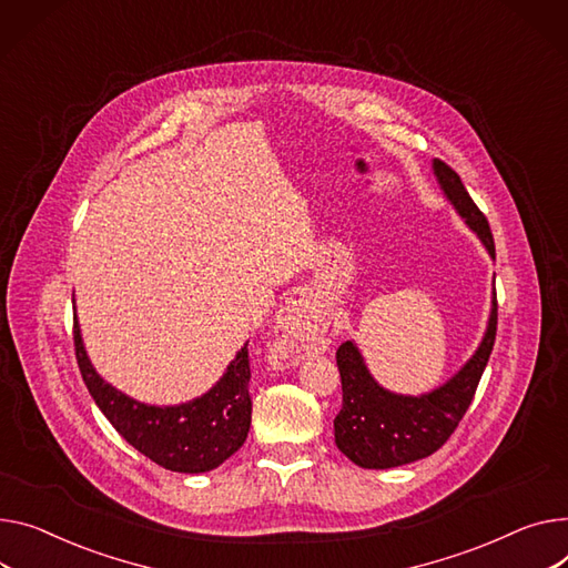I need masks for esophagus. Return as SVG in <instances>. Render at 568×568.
Here are the masks:
<instances>
[{
	"label": "esophagus",
	"mask_w": 568,
	"mask_h": 568,
	"mask_svg": "<svg viewBox=\"0 0 568 568\" xmlns=\"http://www.w3.org/2000/svg\"><path fill=\"white\" fill-rule=\"evenodd\" d=\"M276 324L285 337L283 358H301L308 354V349L313 347V339H317V324L304 301H290L287 306H283L278 311Z\"/></svg>",
	"instance_id": "obj_1"
}]
</instances>
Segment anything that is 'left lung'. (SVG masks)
Returning a JSON list of instances; mask_svg holds the SVG:
<instances>
[{"instance_id": "1", "label": "left lung", "mask_w": 568, "mask_h": 568, "mask_svg": "<svg viewBox=\"0 0 568 568\" xmlns=\"http://www.w3.org/2000/svg\"><path fill=\"white\" fill-rule=\"evenodd\" d=\"M434 175L445 199L455 205L488 255L496 260V244L488 221L473 203L457 171H452L440 160H434ZM496 328L498 301L494 290L488 326L477 352L452 379L418 397L386 390L374 382L352 339L339 345L335 361L339 382H343V408L333 420L337 449L356 466L374 470L404 466L434 455L455 434L475 397L488 356L494 352Z\"/></svg>"}]
</instances>
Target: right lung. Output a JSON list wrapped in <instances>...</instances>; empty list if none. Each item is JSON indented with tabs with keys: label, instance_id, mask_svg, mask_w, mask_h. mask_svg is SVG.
Segmentation results:
<instances>
[{
	"label": "right lung",
	"instance_id": "right-lung-1",
	"mask_svg": "<svg viewBox=\"0 0 568 568\" xmlns=\"http://www.w3.org/2000/svg\"><path fill=\"white\" fill-rule=\"evenodd\" d=\"M74 356L104 418L134 449L173 473H207L233 457L251 427V367L246 345L201 397L178 406L141 404L106 384L91 365L74 317Z\"/></svg>",
	"mask_w": 568,
	"mask_h": 568
}]
</instances>
